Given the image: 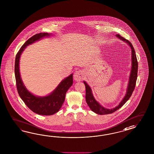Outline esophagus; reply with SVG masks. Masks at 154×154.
Listing matches in <instances>:
<instances>
[{
    "label": "esophagus",
    "mask_w": 154,
    "mask_h": 154,
    "mask_svg": "<svg viewBox=\"0 0 154 154\" xmlns=\"http://www.w3.org/2000/svg\"><path fill=\"white\" fill-rule=\"evenodd\" d=\"M83 78V73L82 71H77L74 73V79H75V81L80 82L82 81Z\"/></svg>",
    "instance_id": "1"
}]
</instances>
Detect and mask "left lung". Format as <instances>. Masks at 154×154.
I'll return each mask as SVG.
<instances>
[{
  "label": "left lung",
  "instance_id": "8db88e82",
  "mask_svg": "<svg viewBox=\"0 0 154 154\" xmlns=\"http://www.w3.org/2000/svg\"><path fill=\"white\" fill-rule=\"evenodd\" d=\"M116 36L122 40L127 43L129 47L131 48L132 51V69L131 71V74L129 76V80L128 82L127 93L125 95L123 100L120 102L119 105L117 106L115 108L108 109H106L102 106H101L95 98L93 97L92 94V91L91 87L89 86L88 84L85 81H84V83L86 89V94H85V100L86 102L90 107L91 110L93 111L94 112L99 115L109 114L114 112L116 110L119 109L120 107H122L127 101L129 99V98L132 96V93L133 92L136 83L137 78V72H138V62L137 60L136 52L134 49V48L132 45V43L128 40L125 39L123 37H122L119 34H116Z\"/></svg>",
  "mask_w": 154,
  "mask_h": 154
}]
</instances>
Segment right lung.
<instances>
[{
    "instance_id": "add662e5",
    "label": "right lung",
    "mask_w": 154,
    "mask_h": 154,
    "mask_svg": "<svg viewBox=\"0 0 154 154\" xmlns=\"http://www.w3.org/2000/svg\"><path fill=\"white\" fill-rule=\"evenodd\" d=\"M51 35L47 32L39 33L32 36L27 40L19 50L16 56L14 74L18 94L25 105L36 114L42 115H51L57 112L63 105L67 90L73 83L72 74L62 80L52 92L44 97L36 96L30 92L22 82L20 73L19 62L23 51L27 45L44 37Z\"/></svg>"
}]
</instances>
